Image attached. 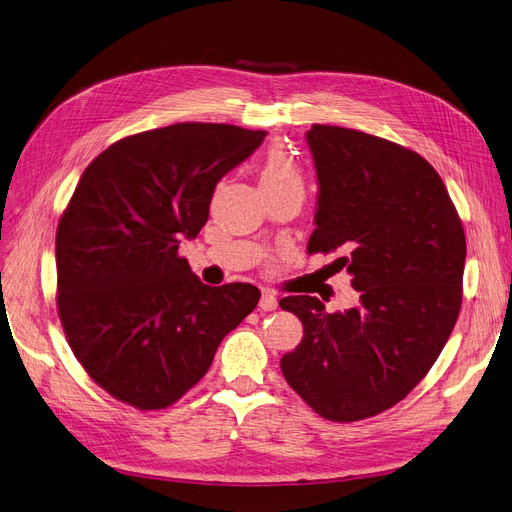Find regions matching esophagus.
Listing matches in <instances>:
<instances>
[{"instance_id": "esophagus-1", "label": "esophagus", "mask_w": 512, "mask_h": 512, "mask_svg": "<svg viewBox=\"0 0 512 512\" xmlns=\"http://www.w3.org/2000/svg\"><path fill=\"white\" fill-rule=\"evenodd\" d=\"M277 298H275V294L273 291H262V296H260V302H258V306L262 308V310H275L277 308Z\"/></svg>"}]
</instances>
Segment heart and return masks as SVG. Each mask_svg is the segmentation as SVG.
I'll return each instance as SVG.
<instances>
[{
    "mask_svg": "<svg viewBox=\"0 0 512 512\" xmlns=\"http://www.w3.org/2000/svg\"><path fill=\"white\" fill-rule=\"evenodd\" d=\"M258 177L264 193L302 185L300 166L285 152V148H281V145H271V148L266 150Z\"/></svg>",
    "mask_w": 512,
    "mask_h": 512,
    "instance_id": "heart-1",
    "label": "heart"
}]
</instances>
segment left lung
Here are the masks:
<instances>
[{
	"label": "left lung",
	"mask_w": 512,
	"mask_h": 512,
	"mask_svg": "<svg viewBox=\"0 0 512 512\" xmlns=\"http://www.w3.org/2000/svg\"><path fill=\"white\" fill-rule=\"evenodd\" d=\"M306 141L319 177L308 254L335 252L360 302L327 312L319 298H283L304 337L281 373L323 419L352 423L404 400L444 350L467 241L442 177L417 152L333 125H312Z\"/></svg>",
	"instance_id": "8db88e82"
}]
</instances>
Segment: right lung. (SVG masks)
Segmentation results:
<instances>
[{
	"label": "right lung",
	"mask_w": 512,
	"mask_h": 512,
	"mask_svg": "<svg viewBox=\"0 0 512 512\" xmlns=\"http://www.w3.org/2000/svg\"><path fill=\"white\" fill-rule=\"evenodd\" d=\"M266 131L177 123L112 143L79 179L56 233L58 316L87 375L139 410L175 404L256 308L250 283L204 285L179 256L216 183Z\"/></svg>",
	"instance_id": "1"
}]
</instances>
